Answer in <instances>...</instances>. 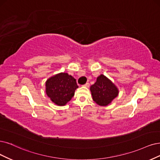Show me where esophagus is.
Masks as SVG:
<instances>
[{"label": "esophagus", "instance_id": "1", "mask_svg": "<svg viewBox=\"0 0 160 160\" xmlns=\"http://www.w3.org/2000/svg\"><path fill=\"white\" fill-rule=\"evenodd\" d=\"M84 86L87 87V88H89L90 87V84L89 83H86V84H84Z\"/></svg>", "mask_w": 160, "mask_h": 160}]
</instances>
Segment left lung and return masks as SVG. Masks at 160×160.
<instances>
[{
	"instance_id": "1",
	"label": "left lung",
	"mask_w": 160,
	"mask_h": 160,
	"mask_svg": "<svg viewBox=\"0 0 160 160\" xmlns=\"http://www.w3.org/2000/svg\"><path fill=\"white\" fill-rule=\"evenodd\" d=\"M92 99L100 106H108L119 95V90L111 80L103 74L99 75L90 86Z\"/></svg>"
}]
</instances>
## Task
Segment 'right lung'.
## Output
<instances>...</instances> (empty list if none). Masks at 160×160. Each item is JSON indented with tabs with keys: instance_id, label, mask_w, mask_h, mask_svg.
Wrapping results in <instances>:
<instances>
[{
	"instance_id": "add662e5",
	"label": "right lung",
	"mask_w": 160,
	"mask_h": 160,
	"mask_svg": "<svg viewBox=\"0 0 160 160\" xmlns=\"http://www.w3.org/2000/svg\"><path fill=\"white\" fill-rule=\"evenodd\" d=\"M78 88L76 80L65 72L52 76L45 82L47 96L58 106H64L70 101Z\"/></svg>"
}]
</instances>
